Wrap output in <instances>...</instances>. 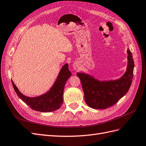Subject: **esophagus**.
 Masks as SVG:
<instances>
[{"mask_svg": "<svg viewBox=\"0 0 146 146\" xmlns=\"http://www.w3.org/2000/svg\"><path fill=\"white\" fill-rule=\"evenodd\" d=\"M78 67H79V64L77 63H74V65H73V68H74V70H77L78 69Z\"/></svg>", "mask_w": 146, "mask_h": 146, "instance_id": "obj_1", "label": "esophagus"}]
</instances>
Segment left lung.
I'll use <instances>...</instances> for the list:
<instances>
[{
    "instance_id": "1",
    "label": "left lung",
    "mask_w": 146,
    "mask_h": 146,
    "mask_svg": "<svg viewBox=\"0 0 146 146\" xmlns=\"http://www.w3.org/2000/svg\"><path fill=\"white\" fill-rule=\"evenodd\" d=\"M127 65L125 72L115 80H100L92 75L78 72L86 104L93 109H106L115 104L129 91L133 76L134 61L127 48Z\"/></svg>"
}]
</instances>
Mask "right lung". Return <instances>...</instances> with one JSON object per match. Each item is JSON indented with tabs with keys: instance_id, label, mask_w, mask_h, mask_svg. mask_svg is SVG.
<instances>
[{
	"instance_id": "add662e5",
	"label": "right lung",
	"mask_w": 146,
	"mask_h": 146,
	"mask_svg": "<svg viewBox=\"0 0 146 146\" xmlns=\"http://www.w3.org/2000/svg\"><path fill=\"white\" fill-rule=\"evenodd\" d=\"M72 73L69 71L68 64H64L55 81L46 92L36 97H28L21 93L13 80V86L19 98L29 107L37 111L52 112L59 109L63 102V95L66 82Z\"/></svg>"
}]
</instances>
